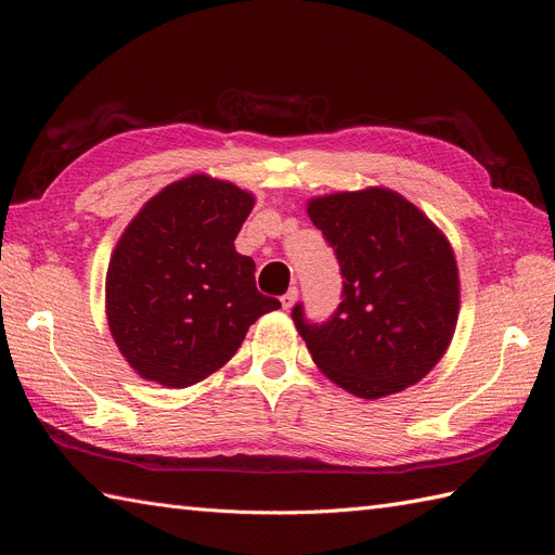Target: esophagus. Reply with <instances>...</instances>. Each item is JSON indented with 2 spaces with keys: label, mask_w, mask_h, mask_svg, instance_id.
Returning a JSON list of instances; mask_svg holds the SVG:
<instances>
[{
  "label": "esophagus",
  "mask_w": 555,
  "mask_h": 555,
  "mask_svg": "<svg viewBox=\"0 0 555 555\" xmlns=\"http://www.w3.org/2000/svg\"><path fill=\"white\" fill-rule=\"evenodd\" d=\"M296 296H298V289L296 287H292L287 294L284 296H280V304H282V308L284 310H289L292 306H294V300H296Z\"/></svg>",
  "instance_id": "obj_1"
}]
</instances>
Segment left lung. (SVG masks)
Returning a JSON list of instances; mask_svg holds the SVG:
<instances>
[{
  "mask_svg": "<svg viewBox=\"0 0 555 555\" xmlns=\"http://www.w3.org/2000/svg\"><path fill=\"white\" fill-rule=\"evenodd\" d=\"M308 215L343 275L324 322L296 304L292 319L312 361L343 389L375 400L426 377L459 319V268L442 233L389 190L310 201Z\"/></svg>",
  "mask_w": 555,
  "mask_h": 555,
  "instance_id": "obj_1",
  "label": "left lung"
}]
</instances>
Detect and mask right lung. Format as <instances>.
<instances>
[{"label":"right lung","mask_w":555,"mask_h":555,"mask_svg":"<svg viewBox=\"0 0 555 555\" xmlns=\"http://www.w3.org/2000/svg\"><path fill=\"white\" fill-rule=\"evenodd\" d=\"M255 198L190 176L133 217L106 275L113 338L141 377L171 389L222 367L247 328L280 300L263 296L255 261L233 247Z\"/></svg>","instance_id":"1"}]
</instances>
